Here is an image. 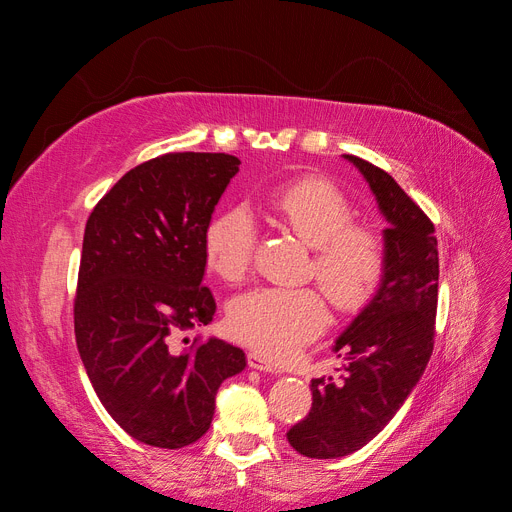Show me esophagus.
I'll return each mask as SVG.
<instances>
[{
  "label": "esophagus",
  "mask_w": 512,
  "mask_h": 512,
  "mask_svg": "<svg viewBox=\"0 0 512 512\" xmlns=\"http://www.w3.org/2000/svg\"><path fill=\"white\" fill-rule=\"evenodd\" d=\"M247 365H250L252 369H260V371H275V374H280V367H277L271 359H267V356H262L258 352H250L247 354Z\"/></svg>",
  "instance_id": "obj_1"
}]
</instances>
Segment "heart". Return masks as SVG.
Here are the masks:
<instances>
[{"label": "heart", "mask_w": 512, "mask_h": 512, "mask_svg": "<svg viewBox=\"0 0 512 512\" xmlns=\"http://www.w3.org/2000/svg\"><path fill=\"white\" fill-rule=\"evenodd\" d=\"M273 215L314 247L309 273L339 312H354L376 290L386 267L380 232L354 222V207L335 183L303 177L269 198ZM258 226L241 205L222 211L207 228L209 267L226 282L250 273ZM329 324V309L316 288L260 286L228 307V331L241 344L284 359L316 339Z\"/></svg>", "instance_id": "1"}]
</instances>
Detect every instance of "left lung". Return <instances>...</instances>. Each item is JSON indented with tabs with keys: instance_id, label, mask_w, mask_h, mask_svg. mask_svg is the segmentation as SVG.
<instances>
[{
	"instance_id": "1",
	"label": "left lung",
	"mask_w": 512,
	"mask_h": 512,
	"mask_svg": "<svg viewBox=\"0 0 512 512\" xmlns=\"http://www.w3.org/2000/svg\"><path fill=\"white\" fill-rule=\"evenodd\" d=\"M344 158L361 170L389 222L386 267L374 299L335 342L348 359L344 380L314 378L312 410L286 433L294 451L312 459L346 457L374 440L421 380L436 335L440 267L431 220L382 168Z\"/></svg>"
}]
</instances>
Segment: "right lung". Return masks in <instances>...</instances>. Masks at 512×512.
<instances>
[{
	"label": "right lung",
	"instance_id": "1",
	"mask_svg": "<svg viewBox=\"0 0 512 512\" xmlns=\"http://www.w3.org/2000/svg\"><path fill=\"white\" fill-rule=\"evenodd\" d=\"M239 164L228 153H164L123 175L85 226L76 346L106 412L149 446L203 438L220 384L245 369L243 350L222 339L179 344L213 320L205 239Z\"/></svg>",
	"mask_w": 512,
	"mask_h": 512
}]
</instances>
